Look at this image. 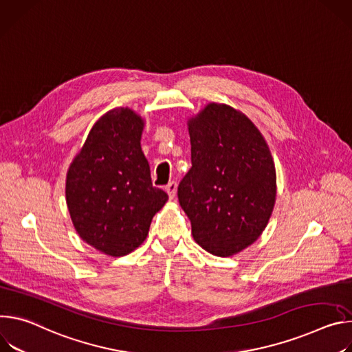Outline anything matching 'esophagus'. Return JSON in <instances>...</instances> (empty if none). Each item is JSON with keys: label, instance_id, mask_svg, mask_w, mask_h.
<instances>
[{"label": "esophagus", "instance_id": "34e87169", "mask_svg": "<svg viewBox=\"0 0 352 352\" xmlns=\"http://www.w3.org/2000/svg\"><path fill=\"white\" fill-rule=\"evenodd\" d=\"M165 190H166V192L169 194V199H170V200L175 199L176 191H177V184H176V182H170V183L165 187Z\"/></svg>", "mask_w": 352, "mask_h": 352}]
</instances>
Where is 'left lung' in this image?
Segmentation results:
<instances>
[{"label": "left lung", "instance_id": "left-lung-1", "mask_svg": "<svg viewBox=\"0 0 352 352\" xmlns=\"http://www.w3.org/2000/svg\"><path fill=\"white\" fill-rule=\"evenodd\" d=\"M191 169L177 197L192 238L230 257L257 241L274 210L277 175L268 144L241 110L210 102L187 120Z\"/></svg>", "mask_w": 352, "mask_h": 352}]
</instances>
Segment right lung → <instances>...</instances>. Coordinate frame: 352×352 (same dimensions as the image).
<instances>
[{"label": "right lung", "instance_id": "1", "mask_svg": "<svg viewBox=\"0 0 352 352\" xmlns=\"http://www.w3.org/2000/svg\"><path fill=\"white\" fill-rule=\"evenodd\" d=\"M145 120L130 107L104 113L74 156L65 201L80 238L103 254L122 257L148 236L168 194L152 186L141 149Z\"/></svg>", "mask_w": 352, "mask_h": 352}]
</instances>
